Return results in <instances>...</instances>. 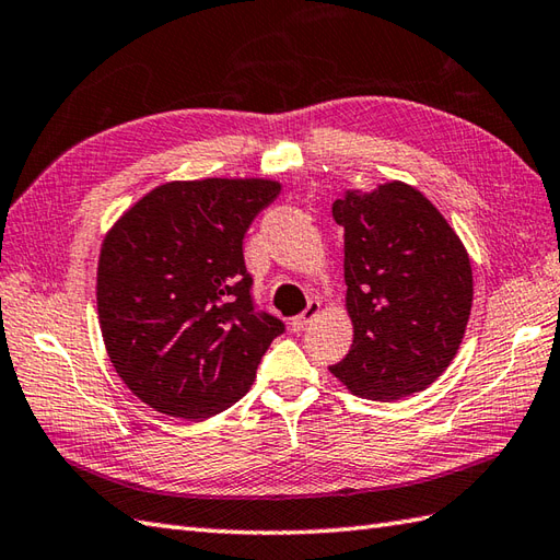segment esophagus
<instances>
[{
    "instance_id": "obj_1",
    "label": "esophagus",
    "mask_w": 560,
    "mask_h": 560,
    "mask_svg": "<svg viewBox=\"0 0 560 560\" xmlns=\"http://www.w3.org/2000/svg\"><path fill=\"white\" fill-rule=\"evenodd\" d=\"M319 315V301H310L307 303V307L301 312V315H295L293 319H291V329L293 331H303L307 324L315 319Z\"/></svg>"
}]
</instances>
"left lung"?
Listing matches in <instances>:
<instances>
[{"mask_svg":"<svg viewBox=\"0 0 560 560\" xmlns=\"http://www.w3.org/2000/svg\"><path fill=\"white\" fill-rule=\"evenodd\" d=\"M331 214L343 226L353 319V346L331 374L370 400L424 392L456 358L470 319L465 245L436 207L400 180L348 190Z\"/></svg>","mask_w":560,"mask_h":560,"instance_id":"left-lung-1","label":"left lung"}]
</instances>
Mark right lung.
Here are the masks:
<instances>
[{
    "label": "right lung",
    "mask_w": 560,
    "mask_h": 560,
    "mask_svg": "<svg viewBox=\"0 0 560 560\" xmlns=\"http://www.w3.org/2000/svg\"><path fill=\"white\" fill-rule=\"evenodd\" d=\"M281 186L265 178L172 180L102 243L97 312L124 384L158 412L202 420L255 382L283 322L255 307L243 238Z\"/></svg>",
    "instance_id": "obj_1"
}]
</instances>
